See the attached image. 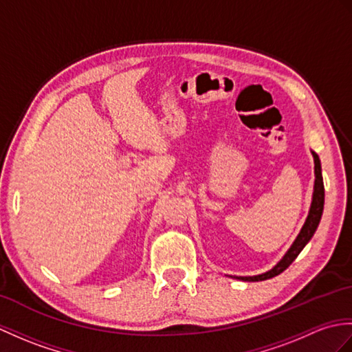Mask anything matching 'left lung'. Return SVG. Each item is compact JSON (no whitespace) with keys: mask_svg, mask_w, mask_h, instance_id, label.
Returning <instances> with one entry per match:
<instances>
[{"mask_svg":"<svg viewBox=\"0 0 352 352\" xmlns=\"http://www.w3.org/2000/svg\"><path fill=\"white\" fill-rule=\"evenodd\" d=\"M312 156L315 162V186H314L312 204H310L307 219L303 228H301L300 234L297 235L296 241L292 243V246L288 249L287 253H285V256L272 270H268V272L258 276H236V279L246 280V282H259V280L272 279V277L280 274L292 264V261L298 256V253L305 249L309 240L314 236L318 225H320L322 210H324V182H322V174H321L320 157H318V154L315 151H312Z\"/></svg>","mask_w":352,"mask_h":352,"instance_id":"obj_1","label":"left lung"}]
</instances>
